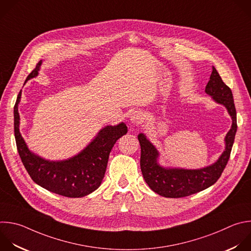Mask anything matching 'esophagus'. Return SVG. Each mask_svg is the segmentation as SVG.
I'll list each match as a JSON object with an SVG mask.
<instances>
[{
  "mask_svg": "<svg viewBox=\"0 0 251 251\" xmlns=\"http://www.w3.org/2000/svg\"><path fill=\"white\" fill-rule=\"evenodd\" d=\"M131 123L134 126H137L139 124H141L143 122V114L140 111H134L131 115V119H130Z\"/></svg>",
  "mask_w": 251,
  "mask_h": 251,
  "instance_id": "34e87169",
  "label": "esophagus"
}]
</instances>
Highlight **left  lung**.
<instances>
[{
    "mask_svg": "<svg viewBox=\"0 0 251 251\" xmlns=\"http://www.w3.org/2000/svg\"><path fill=\"white\" fill-rule=\"evenodd\" d=\"M205 92L215 101L225 105L232 119L231 128L225 139L226 150L214 164L200 170L164 169L156 162L158 156L156 149L147 140L144 134L138 136L141 146L140 165L144 179L150 188L160 196L181 198L212 186L220 178L228 161L237 129L236 111L232 93L223 81L215 67H213Z\"/></svg>",
    "mask_w": 251,
    "mask_h": 251,
    "instance_id": "left-lung-1",
    "label": "left lung"
}]
</instances>
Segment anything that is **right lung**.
Here are the masks:
<instances>
[{
  "label": "right lung",
  "mask_w": 251,
  "mask_h": 251,
  "mask_svg": "<svg viewBox=\"0 0 251 251\" xmlns=\"http://www.w3.org/2000/svg\"><path fill=\"white\" fill-rule=\"evenodd\" d=\"M40 65L41 61L27 75L26 80L38 75ZM21 97L22 91L14 108L15 137L19 154L31 179L50 192L70 198L83 197L97 190L104 177L111 149L127 133V126L124 123L106 126L85 150L70 159L45 160L28 150L20 133L18 104Z\"/></svg>",
  "instance_id": "obj_1"
}]
</instances>
